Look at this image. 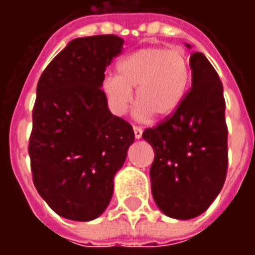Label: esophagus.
<instances>
[{"label":"esophagus","instance_id":"esophagus-1","mask_svg":"<svg viewBox=\"0 0 255 255\" xmlns=\"http://www.w3.org/2000/svg\"><path fill=\"white\" fill-rule=\"evenodd\" d=\"M133 132H135V138L140 139L142 138L143 129H142V127H139V126H133Z\"/></svg>","mask_w":255,"mask_h":255}]
</instances>
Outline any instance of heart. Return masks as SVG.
<instances>
[{"instance_id":"heart-1","label":"heart","mask_w":255,"mask_h":255,"mask_svg":"<svg viewBox=\"0 0 255 255\" xmlns=\"http://www.w3.org/2000/svg\"><path fill=\"white\" fill-rule=\"evenodd\" d=\"M119 73H106L102 89L113 111L123 115L135 91L136 115L165 117L176 111L187 94L191 69L183 49L142 47L123 57Z\"/></svg>"}]
</instances>
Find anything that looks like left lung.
I'll return each mask as SVG.
<instances>
[{
	"label": "left lung",
	"mask_w": 255,
	"mask_h": 255,
	"mask_svg": "<svg viewBox=\"0 0 255 255\" xmlns=\"http://www.w3.org/2000/svg\"><path fill=\"white\" fill-rule=\"evenodd\" d=\"M190 67L191 89L180 106L142 135L154 150L153 198L166 216L179 220L194 219L212 205L228 169L223 83L202 53H192Z\"/></svg>",
	"instance_id": "8db88e82"
}]
</instances>
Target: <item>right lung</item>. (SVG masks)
Listing matches in <instances>:
<instances>
[{
    "label": "right lung",
    "mask_w": 255,
    "mask_h": 255,
    "mask_svg": "<svg viewBox=\"0 0 255 255\" xmlns=\"http://www.w3.org/2000/svg\"><path fill=\"white\" fill-rule=\"evenodd\" d=\"M122 38H76L53 58L36 86L28 143L35 188L61 217L90 221L104 213L113 177L132 144V126L108 109L101 90Z\"/></svg>",
    "instance_id": "add662e5"
}]
</instances>
